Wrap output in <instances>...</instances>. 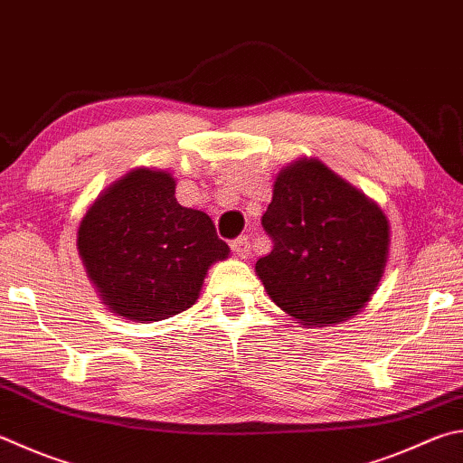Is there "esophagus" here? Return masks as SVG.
Masks as SVG:
<instances>
[{
	"label": "esophagus",
	"mask_w": 463,
	"mask_h": 463,
	"mask_svg": "<svg viewBox=\"0 0 463 463\" xmlns=\"http://www.w3.org/2000/svg\"><path fill=\"white\" fill-rule=\"evenodd\" d=\"M234 255L241 259H247L250 255V241L247 237H239L231 242Z\"/></svg>",
	"instance_id": "obj_1"
}]
</instances>
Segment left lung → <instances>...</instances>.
<instances>
[{"instance_id": "obj_1", "label": "left lung", "mask_w": 463, "mask_h": 463, "mask_svg": "<svg viewBox=\"0 0 463 463\" xmlns=\"http://www.w3.org/2000/svg\"><path fill=\"white\" fill-rule=\"evenodd\" d=\"M260 222L273 249L255 271L298 324L344 322L373 298L389 259V221L319 159L301 157L277 174Z\"/></svg>"}]
</instances>
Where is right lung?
<instances>
[{
    "mask_svg": "<svg viewBox=\"0 0 463 463\" xmlns=\"http://www.w3.org/2000/svg\"><path fill=\"white\" fill-rule=\"evenodd\" d=\"M77 249L103 304L133 322H159L194 306L208 269L231 255L203 210L175 200V180L137 167L89 206Z\"/></svg>",
    "mask_w": 463,
    "mask_h": 463,
    "instance_id": "obj_1",
    "label": "right lung"
}]
</instances>
